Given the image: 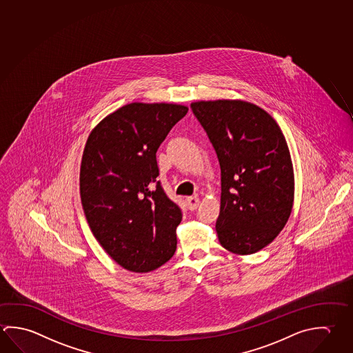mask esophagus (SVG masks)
Returning <instances> with one entry per match:
<instances>
[{"mask_svg": "<svg viewBox=\"0 0 353 353\" xmlns=\"http://www.w3.org/2000/svg\"><path fill=\"white\" fill-rule=\"evenodd\" d=\"M187 204L188 208L191 210H196L199 205V198L197 196H192V197H187Z\"/></svg>", "mask_w": 353, "mask_h": 353, "instance_id": "esophagus-1", "label": "esophagus"}]
</instances>
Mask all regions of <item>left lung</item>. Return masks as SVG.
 Segmentation results:
<instances>
[{
	"label": "left lung",
	"instance_id": "obj_1",
	"mask_svg": "<svg viewBox=\"0 0 353 353\" xmlns=\"http://www.w3.org/2000/svg\"><path fill=\"white\" fill-rule=\"evenodd\" d=\"M221 166L216 230L229 252L248 255L272 243L290 216L294 171L276 121L241 100L192 103Z\"/></svg>",
	"mask_w": 353,
	"mask_h": 353
}]
</instances>
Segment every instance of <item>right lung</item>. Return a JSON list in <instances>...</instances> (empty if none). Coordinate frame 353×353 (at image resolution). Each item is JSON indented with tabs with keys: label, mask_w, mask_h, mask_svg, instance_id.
<instances>
[{
	"label": "right lung",
	"mask_w": 353,
	"mask_h": 353,
	"mask_svg": "<svg viewBox=\"0 0 353 353\" xmlns=\"http://www.w3.org/2000/svg\"><path fill=\"white\" fill-rule=\"evenodd\" d=\"M188 108L132 103L106 117L88 137L81 198L94 236L130 272H148L176 252L182 210L157 181L156 152Z\"/></svg>",
	"instance_id": "1"
}]
</instances>
